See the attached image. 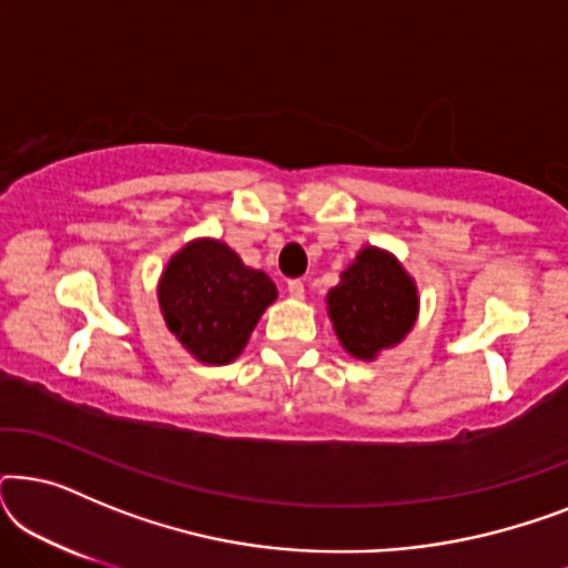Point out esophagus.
<instances>
[{"label": "esophagus", "mask_w": 568, "mask_h": 568, "mask_svg": "<svg viewBox=\"0 0 568 568\" xmlns=\"http://www.w3.org/2000/svg\"><path fill=\"white\" fill-rule=\"evenodd\" d=\"M286 292H290V297L302 300V297H305V284H302L300 278H292V282L286 284Z\"/></svg>", "instance_id": "34e87169"}]
</instances>
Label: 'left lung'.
Segmentation results:
<instances>
[{
  "label": "left lung",
  "mask_w": 568,
  "mask_h": 568,
  "mask_svg": "<svg viewBox=\"0 0 568 568\" xmlns=\"http://www.w3.org/2000/svg\"><path fill=\"white\" fill-rule=\"evenodd\" d=\"M325 302L341 346L364 362L406 338L418 315L414 278L395 255L377 247L356 255Z\"/></svg>",
  "instance_id": "obj_1"
}]
</instances>
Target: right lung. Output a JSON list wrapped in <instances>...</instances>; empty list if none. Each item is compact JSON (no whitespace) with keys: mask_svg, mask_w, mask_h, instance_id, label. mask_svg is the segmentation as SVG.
Returning a JSON list of instances; mask_svg holds the SVG:
<instances>
[{"mask_svg":"<svg viewBox=\"0 0 568 568\" xmlns=\"http://www.w3.org/2000/svg\"><path fill=\"white\" fill-rule=\"evenodd\" d=\"M160 310L170 333L204 364H230L271 302L276 286L247 268L220 240H193L160 278Z\"/></svg>","mask_w":568,"mask_h":568,"instance_id":"right-lung-1","label":"right lung"}]
</instances>
